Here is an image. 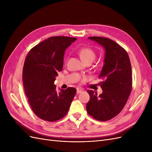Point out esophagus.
I'll use <instances>...</instances> for the list:
<instances>
[{
  "mask_svg": "<svg viewBox=\"0 0 152 152\" xmlns=\"http://www.w3.org/2000/svg\"><path fill=\"white\" fill-rule=\"evenodd\" d=\"M82 91H83V89H81V88H77V94H79Z\"/></svg>",
  "mask_w": 152,
  "mask_h": 152,
  "instance_id": "34e87169",
  "label": "esophagus"
}]
</instances>
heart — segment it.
<instances>
[{"label":"heart","mask_w":152,"mask_h":152,"mask_svg":"<svg viewBox=\"0 0 152 152\" xmlns=\"http://www.w3.org/2000/svg\"><path fill=\"white\" fill-rule=\"evenodd\" d=\"M79 54L82 61L86 63L93 61L96 58V54L94 50L89 48H82L79 49Z\"/></svg>","instance_id":"heart-1"}]
</instances>
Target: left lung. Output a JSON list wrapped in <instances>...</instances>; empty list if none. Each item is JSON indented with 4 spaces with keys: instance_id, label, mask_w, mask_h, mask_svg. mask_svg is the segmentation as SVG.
Returning <instances> with one entry per match:
<instances>
[{
    "instance_id": "left-lung-1",
    "label": "left lung",
    "mask_w": 152,
    "mask_h": 152,
    "mask_svg": "<svg viewBox=\"0 0 152 152\" xmlns=\"http://www.w3.org/2000/svg\"><path fill=\"white\" fill-rule=\"evenodd\" d=\"M104 49V65L99 77L102 94L92 90L87 92L90 100L86 104L89 115L99 121H107L117 116L126 104L132 90V70L126 50L113 40L102 37H89Z\"/></svg>"
}]
</instances>
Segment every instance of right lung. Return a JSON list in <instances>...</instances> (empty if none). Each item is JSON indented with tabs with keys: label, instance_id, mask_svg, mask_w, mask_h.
Returning <instances> with one entry per match:
<instances>
[{
	"label": "right lung",
	"instance_id": "obj_1",
	"mask_svg": "<svg viewBox=\"0 0 152 152\" xmlns=\"http://www.w3.org/2000/svg\"><path fill=\"white\" fill-rule=\"evenodd\" d=\"M77 40L65 36L51 37L28 52L23 68V82L26 97L37 116L55 122L67 114L76 94L74 87L58 93L54 82L63 67L66 49Z\"/></svg>",
	"mask_w": 152,
	"mask_h": 152
}]
</instances>
